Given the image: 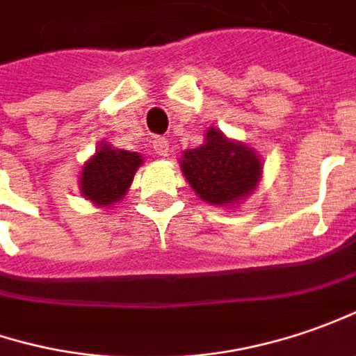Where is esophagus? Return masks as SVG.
Here are the masks:
<instances>
[{"instance_id":"34e87169","label":"esophagus","mask_w":356,"mask_h":356,"mask_svg":"<svg viewBox=\"0 0 356 356\" xmlns=\"http://www.w3.org/2000/svg\"><path fill=\"white\" fill-rule=\"evenodd\" d=\"M154 152L157 155H167L169 154V141L165 138H155L154 140Z\"/></svg>"}]
</instances>
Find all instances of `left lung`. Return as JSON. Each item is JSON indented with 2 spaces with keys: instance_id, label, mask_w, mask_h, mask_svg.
Here are the masks:
<instances>
[{
  "instance_id": "1",
  "label": "left lung",
  "mask_w": 356,
  "mask_h": 356,
  "mask_svg": "<svg viewBox=\"0 0 356 356\" xmlns=\"http://www.w3.org/2000/svg\"><path fill=\"white\" fill-rule=\"evenodd\" d=\"M181 169L202 201L230 204L256 189L262 163L250 147L227 140L222 131L211 128L201 147L183 154Z\"/></svg>"
}]
</instances>
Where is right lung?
<instances>
[{
  "instance_id": "obj_1",
  "label": "right lung",
  "mask_w": 356,
  "mask_h": 356,
  "mask_svg": "<svg viewBox=\"0 0 356 356\" xmlns=\"http://www.w3.org/2000/svg\"><path fill=\"white\" fill-rule=\"evenodd\" d=\"M140 165L141 155L104 145L82 167L80 193L94 204H114L126 195Z\"/></svg>"
}]
</instances>
